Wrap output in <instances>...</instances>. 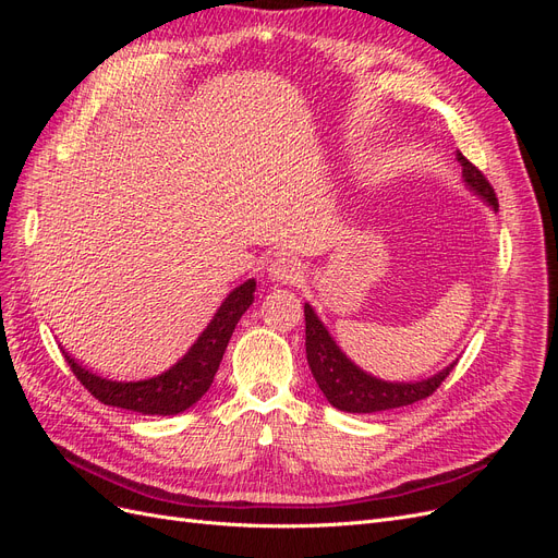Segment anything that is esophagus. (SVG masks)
I'll return each mask as SVG.
<instances>
[{"label": "esophagus", "mask_w": 558, "mask_h": 558, "mask_svg": "<svg viewBox=\"0 0 558 558\" xmlns=\"http://www.w3.org/2000/svg\"><path fill=\"white\" fill-rule=\"evenodd\" d=\"M269 277L279 283H298L305 272H302V265L298 258L291 256H279L269 265Z\"/></svg>", "instance_id": "1"}]
</instances>
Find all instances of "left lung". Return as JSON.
Masks as SVG:
<instances>
[{"mask_svg": "<svg viewBox=\"0 0 558 558\" xmlns=\"http://www.w3.org/2000/svg\"><path fill=\"white\" fill-rule=\"evenodd\" d=\"M459 162L463 165V179L472 191L482 195L488 205L498 211V197L494 185L477 170L463 154H459ZM305 347L307 363L320 391L328 398L332 408L353 414H369L404 408L433 396L440 384L449 377L456 363H451L440 375L414 384H391L381 381L373 375L363 373L361 367L353 365L344 353L332 342V337L320 324L318 316L310 305H305Z\"/></svg>", "mask_w": 558, "mask_h": 558, "instance_id": "obj_1", "label": "left lung"}]
</instances>
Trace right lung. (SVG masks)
<instances>
[{
	"label": "right lung",
	"mask_w": 558,
	"mask_h": 558,
	"mask_svg": "<svg viewBox=\"0 0 558 558\" xmlns=\"http://www.w3.org/2000/svg\"><path fill=\"white\" fill-rule=\"evenodd\" d=\"M253 291H256V281L253 279L244 281L240 289H234L211 318L207 330L191 347V351L172 369H167V373L154 379L109 381L81 367L72 356H66V351H62L64 361L72 367L74 377L83 384V388H88V393L99 402L140 414H179L207 393L216 369L223 361L234 326H238V320L253 302Z\"/></svg>",
	"instance_id": "right-lung-1"
}]
</instances>
